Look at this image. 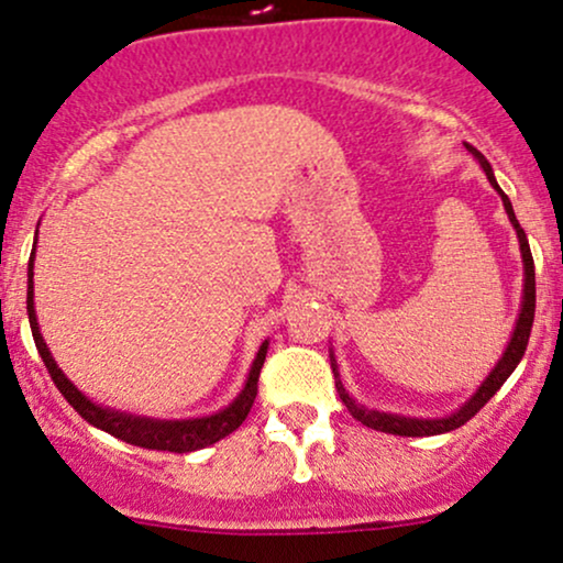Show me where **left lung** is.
I'll return each instance as SVG.
<instances>
[{
    "mask_svg": "<svg viewBox=\"0 0 563 563\" xmlns=\"http://www.w3.org/2000/svg\"><path fill=\"white\" fill-rule=\"evenodd\" d=\"M466 147H468L471 156L479 161L482 172L487 174L489 185H493L495 190H497V196H500L503 209H506L510 224H514V230H516V238H519L521 262H525V290H521L519 320H516L514 333H510V341H508L506 352H503V357L497 360V365L493 367V371H489V376L482 380L479 389L471 394L466 402L457 407L455 412H450V416H442V418H410V416H399V412L371 410V407L360 405L357 399L349 397V391L344 389V384H341L339 363H335V354H333V349H331V367H333L335 389H339L341 402L346 405V410L352 412V418H357V421L363 423V426H367V429L386 431V434H397V437H434V434H444V431L461 429L463 423L471 421V418H474L476 412H479L482 407L495 397V391L500 389L503 384H506V378L516 371V365L521 363V357H525V352H527L529 331H532V322H534V262H532V251H529V241H527L525 230H521L519 219H516V214H514V206H510L508 196L500 190V185H497V179H495V174H493V166H489V161L484 158L474 145H466Z\"/></svg>",
    "mask_w": 563,
    "mask_h": 563,
    "instance_id": "8db88e82",
    "label": "left lung"
}]
</instances>
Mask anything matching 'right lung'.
<instances>
[{
  "label": "right lung",
  "mask_w": 563,
  "mask_h": 563,
  "mask_svg": "<svg viewBox=\"0 0 563 563\" xmlns=\"http://www.w3.org/2000/svg\"><path fill=\"white\" fill-rule=\"evenodd\" d=\"M38 232V230H36ZM34 254L36 245L31 249L29 260V296H25V303H29V322L31 333H34L36 349L42 354V363L47 365L49 376H53L55 386L60 389L63 397L68 399V405L74 407L76 412L87 423H92L95 429L108 431V434L121 439V442L134 444V448L145 450H166V452H196L209 448V444L219 442L232 431L238 429L245 421V416L251 412V405L256 399V384H260V371L264 365V357H267L269 341H264L256 352L254 363H251L249 378H245L241 394L228 407H222L219 412H211V416L200 418H183V421H166V418H147V416H132V412L115 410V407H102L97 405L95 399H89L87 394L79 391V386H74L66 373L60 371L55 363L53 352H49L47 341H44L42 331H38L36 309H34Z\"/></svg>",
  "instance_id": "1"
}]
</instances>
